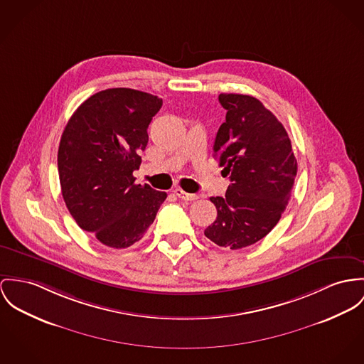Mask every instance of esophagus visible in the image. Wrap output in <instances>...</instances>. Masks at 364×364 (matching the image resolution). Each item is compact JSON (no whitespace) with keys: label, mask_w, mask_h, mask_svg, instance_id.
Here are the masks:
<instances>
[{"label":"esophagus","mask_w":364,"mask_h":364,"mask_svg":"<svg viewBox=\"0 0 364 364\" xmlns=\"http://www.w3.org/2000/svg\"><path fill=\"white\" fill-rule=\"evenodd\" d=\"M174 194L178 196V198L184 199V200H196V199L199 198V196H196V194H188V193L183 191L181 188H176V190H174Z\"/></svg>","instance_id":"obj_1"}]
</instances>
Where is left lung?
Segmentation results:
<instances>
[{
	"mask_svg": "<svg viewBox=\"0 0 364 364\" xmlns=\"http://www.w3.org/2000/svg\"><path fill=\"white\" fill-rule=\"evenodd\" d=\"M225 122L213 152L231 184L212 196L218 218L205 235L219 247L241 250L266 237L279 223L296 176L291 140L279 119L251 95L220 94Z\"/></svg>",
	"mask_w": 364,
	"mask_h": 364,
	"instance_id": "1",
	"label": "left lung"
}]
</instances>
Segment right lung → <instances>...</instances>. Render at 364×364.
I'll list each match as a JSON object with an SVG mask.
<instances>
[{"label":"right lung","mask_w":364,"mask_h":364,"mask_svg":"<svg viewBox=\"0 0 364 364\" xmlns=\"http://www.w3.org/2000/svg\"><path fill=\"white\" fill-rule=\"evenodd\" d=\"M162 100L133 88L91 95L69 119L58 149L63 200L72 218L105 247L144 237L168 194L134 183L148 126Z\"/></svg>","instance_id":"1"}]
</instances>
